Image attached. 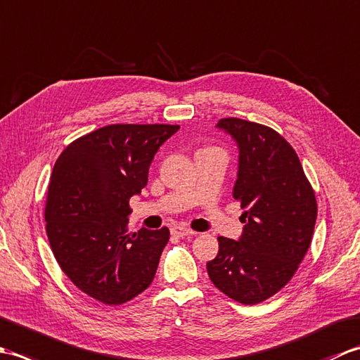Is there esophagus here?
Returning <instances> with one entry per match:
<instances>
[{
    "label": "esophagus",
    "mask_w": 360,
    "mask_h": 360,
    "mask_svg": "<svg viewBox=\"0 0 360 360\" xmlns=\"http://www.w3.org/2000/svg\"><path fill=\"white\" fill-rule=\"evenodd\" d=\"M172 233L174 236H179V238H186V236H190V235H195V232L192 231V229H188L186 226H176L172 229Z\"/></svg>",
    "instance_id": "1"
}]
</instances>
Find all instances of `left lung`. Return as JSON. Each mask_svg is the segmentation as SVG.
I'll return each instance as SVG.
<instances>
[{
  "instance_id": "left-lung-1",
  "label": "left lung",
  "mask_w": 360,
  "mask_h": 360,
  "mask_svg": "<svg viewBox=\"0 0 360 360\" xmlns=\"http://www.w3.org/2000/svg\"><path fill=\"white\" fill-rule=\"evenodd\" d=\"M217 127L240 150L233 198L244 209V227L238 241L218 236L207 272L232 300L255 304L277 294L307 255L317 201L295 150L275 129L236 117Z\"/></svg>"
}]
</instances>
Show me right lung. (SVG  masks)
<instances>
[{
    "label": "right lung",
    "mask_w": 360,
    "mask_h": 360,
    "mask_svg": "<svg viewBox=\"0 0 360 360\" xmlns=\"http://www.w3.org/2000/svg\"><path fill=\"white\" fill-rule=\"evenodd\" d=\"M178 129L98 128L68 145L53 165L44 209L51 249L68 278L97 302L127 303L155 278L170 231L129 233V198L147 186L153 158Z\"/></svg>",
    "instance_id": "right-lung-1"
}]
</instances>
